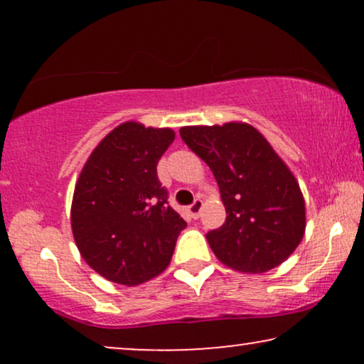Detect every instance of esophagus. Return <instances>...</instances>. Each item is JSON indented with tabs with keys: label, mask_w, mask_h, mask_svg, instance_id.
<instances>
[{
	"label": "esophagus",
	"mask_w": 364,
	"mask_h": 364,
	"mask_svg": "<svg viewBox=\"0 0 364 364\" xmlns=\"http://www.w3.org/2000/svg\"><path fill=\"white\" fill-rule=\"evenodd\" d=\"M202 207H203V202L197 198V200L193 202L191 207H188V212H191V215L193 218H198V215H200V212H202Z\"/></svg>",
	"instance_id": "1"
}]
</instances>
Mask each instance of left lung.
Returning <instances> with one entry per match:
<instances>
[{"instance_id": "8db88e82", "label": "left lung", "mask_w": 364, "mask_h": 364, "mask_svg": "<svg viewBox=\"0 0 364 364\" xmlns=\"http://www.w3.org/2000/svg\"><path fill=\"white\" fill-rule=\"evenodd\" d=\"M181 137L210 167L225 207V223L207 233L223 265L265 273L300 245L306 208L300 183L272 144L250 124L186 126Z\"/></svg>"}]
</instances>
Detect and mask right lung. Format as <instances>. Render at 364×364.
<instances>
[{"label":"right lung","mask_w":364,"mask_h":364,"mask_svg":"<svg viewBox=\"0 0 364 364\" xmlns=\"http://www.w3.org/2000/svg\"><path fill=\"white\" fill-rule=\"evenodd\" d=\"M173 139L171 127L126 121L94 147L79 173L73 237L84 262L109 282L137 287L171 263L187 223L167 205L157 162Z\"/></svg>","instance_id":"1"}]
</instances>
